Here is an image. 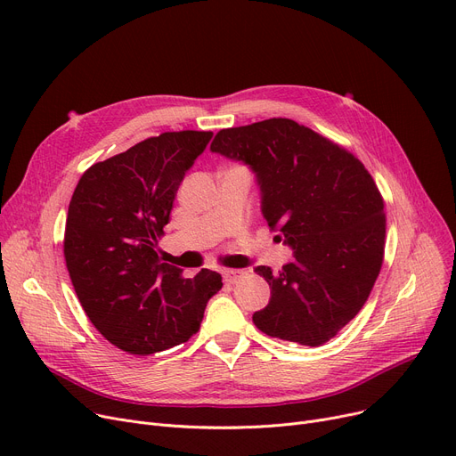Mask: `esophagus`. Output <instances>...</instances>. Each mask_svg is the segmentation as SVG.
<instances>
[{
	"label": "esophagus",
	"mask_w": 456,
	"mask_h": 456,
	"mask_svg": "<svg viewBox=\"0 0 456 456\" xmlns=\"http://www.w3.org/2000/svg\"><path fill=\"white\" fill-rule=\"evenodd\" d=\"M242 277H244V272H242V270H225V272H224V279H225V282H229V284L238 282Z\"/></svg>",
	"instance_id": "34e87169"
}]
</instances>
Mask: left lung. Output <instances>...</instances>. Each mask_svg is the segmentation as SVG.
I'll list each match as a JSON object with an SVG mask.
<instances>
[{
  "mask_svg": "<svg viewBox=\"0 0 456 456\" xmlns=\"http://www.w3.org/2000/svg\"><path fill=\"white\" fill-rule=\"evenodd\" d=\"M212 153L246 164L260 210L292 262L256 266L272 289L253 323L268 337L322 346L366 303L385 253V203L364 164L289 118L222 129Z\"/></svg>",
  "mask_w": 456,
  "mask_h": 456,
  "instance_id": "obj_1",
  "label": "left lung"
}]
</instances>
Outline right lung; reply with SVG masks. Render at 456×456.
I'll list each match as a JSON object with an SVG mask.
<instances>
[{
	"mask_svg": "<svg viewBox=\"0 0 456 456\" xmlns=\"http://www.w3.org/2000/svg\"><path fill=\"white\" fill-rule=\"evenodd\" d=\"M210 131L162 133L90 166L68 207L64 258L86 316L131 354H151L200 330L222 275L184 279L157 240L177 188L210 142Z\"/></svg>",
	"mask_w": 456,
	"mask_h": 456,
	"instance_id": "right-lung-1",
	"label": "right lung"
}]
</instances>
